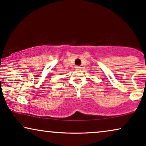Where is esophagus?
<instances>
[{
    "label": "esophagus",
    "instance_id": "esophagus-1",
    "mask_svg": "<svg viewBox=\"0 0 146 146\" xmlns=\"http://www.w3.org/2000/svg\"><path fill=\"white\" fill-rule=\"evenodd\" d=\"M80 67H79V66H76V67H75V69H77V70H79V69H80Z\"/></svg>",
    "mask_w": 146,
    "mask_h": 146
}]
</instances>
